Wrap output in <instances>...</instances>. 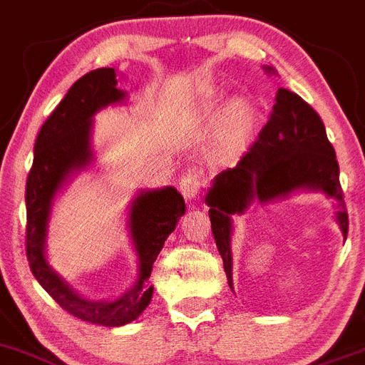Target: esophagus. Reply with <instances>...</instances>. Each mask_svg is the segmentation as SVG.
Here are the masks:
<instances>
[{
  "instance_id": "1",
  "label": "esophagus",
  "mask_w": 365,
  "mask_h": 365,
  "mask_svg": "<svg viewBox=\"0 0 365 365\" xmlns=\"http://www.w3.org/2000/svg\"><path fill=\"white\" fill-rule=\"evenodd\" d=\"M203 183V173L200 169H189L185 175L180 180V190L183 192V196L189 200H195L200 192V187Z\"/></svg>"
}]
</instances>
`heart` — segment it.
Returning <instances> with one entry per match:
<instances>
[{
	"instance_id": "obj_1",
	"label": "heart",
	"mask_w": 365,
	"mask_h": 365,
	"mask_svg": "<svg viewBox=\"0 0 365 365\" xmlns=\"http://www.w3.org/2000/svg\"><path fill=\"white\" fill-rule=\"evenodd\" d=\"M251 109L244 101H236L231 107V120H229L227 136L232 143L244 142L247 136L249 129H251Z\"/></svg>"
}]
</instances>
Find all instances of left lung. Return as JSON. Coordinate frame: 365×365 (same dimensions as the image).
<instances>
[{"label": "left lung", "mask_w": 365, "mask_h": 365, "mask_svg": "<svg viewBox=\"0 0 365 365\" xmlns=\"http://www.w3.org/2000/svg\"><path fill=\"white\" fill-rule=\"evenodd\" d=\"M338 175L336 154L317 110L298 94L278 88L272 113L258 138L236 167L216 176L205 198L211 207L212 236L231 289V215L244 212L252 200L269 202L297 189L324 190L340 203L336 220L347 236L349 218Z\"/></svg>", "instance_id": "obj_1"}]
</instances>
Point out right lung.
I'll list each match as a JSON object with an SVG mask.
<instances>
[{
    "mask_svg": "<svg viewBox=\"0 0 365 365\" xmlns=\"http://www.w3.org/2000/svg\"><path fill=\"white\" fill-rule=\"evenodd\" d=\"M123 96L125 93L118 88L114 68H96L81 76L39 129L25 187V249L32 274L72 317L107 327L125 326L149 305L153 298V285L149 284L153 264L167 236L175 231L180 216L185 215V202L173 187L138 195L130 209L129 227L140 258V274L129 293L114 302L85 300L48 267L45 235L54 195L72 170L91 163L93 153L88 138L94 114L101 107L123 100Z\"/></svg>",
    "mask_w": 365,
    "mask_h": 365,
    "instance_id": "obj_1",
    "label": "right lung"
}]
</instances>
